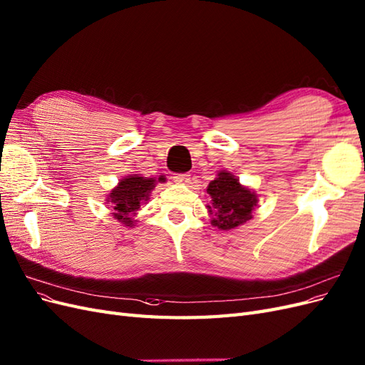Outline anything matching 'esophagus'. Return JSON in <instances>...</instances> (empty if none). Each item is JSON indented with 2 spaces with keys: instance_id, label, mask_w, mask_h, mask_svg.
Returning a JSON list of instances; mask_svg holds the SVG:
<instances>
[{
  "instance_id": "obj_1",
  "label": "esophagus",
  "mask_w": 365,
  "mask_h": 365,
  "mask_svg": "<svg viewBox=\"0 0 365 365\" xmlns=\"http://www.w3.org/2000/svg\"><path fill=\"white\" fill-rule=\"evenodd\" d=\"M173 181L176 184H182V185H187L190 182V175L189 173H176L173 176Z\"/></svg>"
}]
</instances>
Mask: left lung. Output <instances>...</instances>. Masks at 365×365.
Returning a JSON list of instances; mask_svg holds the SVG:
<instances>
[{
  "mask_svg": "<svg viewBox=\"0 0 365 365\" xmlns=\"http://www.w3.org/2000/svg\"><path fill=\"white\" fill-rule=\"evenodd\" d=\"M207 193L212 197V205H207L212 216L213 227L228 231L245 225L252 219V212L259 202V195L247 185H242L233 173L228 170L217 172L210 181Z\"/></svg>",
  "mask_w": 365,
  "mask_h": 365,
  "instance_id": "obj_1",
  "label": "left lung"
}]
</instances>
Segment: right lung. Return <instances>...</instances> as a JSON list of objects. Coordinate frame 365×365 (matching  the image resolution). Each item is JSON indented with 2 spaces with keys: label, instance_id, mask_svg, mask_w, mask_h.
I'll list each match as a JSON object with an SVG mask.
<instances>
[{
  "label": "right lung",
  "instance_id": "obj_1",
  "mask_svg": "<svg viewBox=\"0 0 365 365\" xmlns=\"http://www.w3.org/2000/svg\"><path fill=\"white\" fill-rule=\"evenodd\" d=\"M163 178H148L140 173L128 175L121 178L114 189L106 195L108 210L120 224L125 227H134L138 220H135L137 212L141 204H146L150 200V192L155 189V184L161 182Z\"/></svg>",
  "mask_w": 365,
  "mask_h": 365
}]
</instances>
